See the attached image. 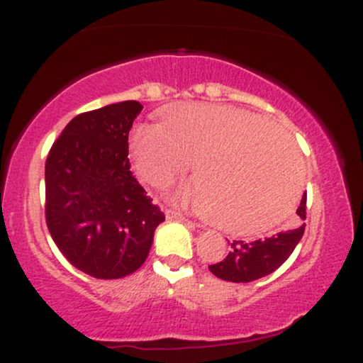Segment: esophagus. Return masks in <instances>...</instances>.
<instances>
[{"mask_svg":"<svg viewBox=\"0 0 363 363\" xmlns=\"http://www.w3.org/2000/svg\"><path fill=\"white\" fill-rule=\"evenodd\" d=\"M165 218H167V220H179V222H187L186 216L182 215L181 211H176V210H165Z\"/></svg>","mask_w":363,"mask_h":363,"instance_id":"34e87169","label":"esophagus"}]
</instances>
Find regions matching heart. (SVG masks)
Here are the masks:
<instances>
[{"mask_svg": "<svg viewBox=\"0 0 363 363\" xmlns=\"http://www.w3.org/2000/svg\"><path fill=\"white\" fill-rule=\"evenodd\" d=\"M129 147L136 172L155 187L169 186L194 160L198 177L179 186L172 199L230 234L274 227L302 187V160L290 136L235 107H169L164 124L136 126Z\"/></svg>", "mask_w": 363, "mask_h": 363, "instance_id": "heart-1", "label": "heart"}]
</instances>
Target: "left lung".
I'll return each mask as SVG.
<instances>
[{
	"label": "left lung",
	"instance_id": "1",
	"mask_svg": "<svg viewBox=\"0 0 363 363\" xmlns=\"http://www.w3.org/2000/svg\"><path fill=\"white\" fill-rule=\"evenodd\" d=\"M297 215L306 220V196H302ZM306 223L298 222L289 230L278 232L268 239H257L245 242L234 240L228 256L223 261L210 266V272L220 280L234 283H249L273 273L290 257L297 244L301 242Z\"/></svg>",
	"mask_w": 363,
	"mask_h": 363
}]
</instances>
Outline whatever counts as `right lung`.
<instances>
[{
    "mask_svg": "<svg viewBox=\"0 0 363 363\" xmlns=\"http://www.w3.org/2000/svg\"><path fill=\"white\" fill-rule=\"evenodd\" d=\"M141 109L126 101L83 112L45 160L49 234L74 268L101 280L135 273L165 220L129 169V129Z\"/></svg>",
    "mask_w": 363,
    "mask_h": 363,
    "instance_id": "right-lung-1",
    "label": "right lung"
}]
</instances>
